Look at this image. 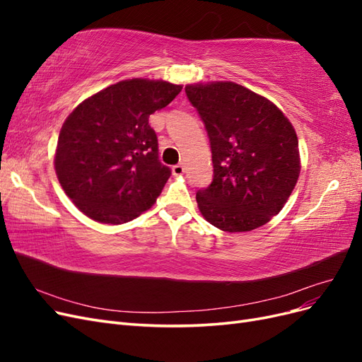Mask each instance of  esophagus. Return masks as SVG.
I'll use <instances>...</instances> for the list:
<instances>
[{"label":"esophagus","instance_id":"obj_1","mask_svg":"<svg viewBox=\"0 0 362 362\" xmlns=\"http://www.w3.org/2000/svg\"><path fill=\"white\" fill-rule=\"evenodd\" d=\"M172 173L175 175V177H181V175L184 173V166L182 164H177V166L172 168Z\"/></svg>","mask_w":362,"mask_h":362}]
</instances>
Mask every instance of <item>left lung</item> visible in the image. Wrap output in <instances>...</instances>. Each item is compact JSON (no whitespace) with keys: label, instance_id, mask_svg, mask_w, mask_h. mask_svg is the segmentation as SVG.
<instances>
[{"label":"left lung","instance_id":"obj_1","mask_svg":"<svg viewBox=\"0 0 362 362\" xmlns=\"http://www.w3.org/2000/svg\"><path fill=\"white\" fill-rule=\"evenodd\" d=\"M211 145L214 178L196 193L206 222L247 233L278 214L300 175L299 141L267 98L233 81L185 86Z\"/></svg>","mask_w":362,"mask_h":362}]
</instances>
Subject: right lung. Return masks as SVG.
<instances>
[{"mask_svg": "<svg viewBox=\"0 0 362 362\" xmlns=\"http://www.w3.org/2000/svg\"><path fill=\"white\" fill-rule=\"evenodd\" d=\"M181 90V84L131 78L74 108L60 129L54 169L81 213L95 222L120 225L156 204L170 169L158 160L149 116Z\"/></svg>", "mask_w": 362, "mask_h": 362, "instance_id": "right-lung-1", "label": "right lung"}]
</instances>
